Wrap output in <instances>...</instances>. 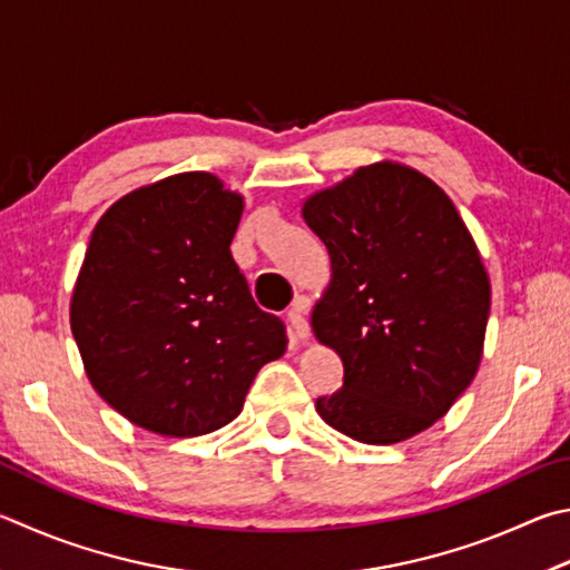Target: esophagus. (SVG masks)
<instances>
[{
  "label": "esophagus",
  "instance_id": "obj_1",
  "mask_svg": "<svg viewBox=\"0 0 570 570\" xmlns=\"http://www.w3.org/2000/svg\"><path fill=\"white\" fill-rule=\"evenodd\" d=\"M304 314H306V302L304 298H296L294 306L288 308V314H286L288 331H292V336L296 341H306L308 334H312V328H308V321L304 318Z\"/></svg>",
  "mask_w": 570,
  "mask_h": 570
}]
</instances>
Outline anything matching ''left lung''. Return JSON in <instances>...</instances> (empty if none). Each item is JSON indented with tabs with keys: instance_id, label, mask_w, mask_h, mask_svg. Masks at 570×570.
<instances>
[{
	"instance_id": "1",
	"label": "left lung",
	"mask_w": 570,
	"mask_h": 570,
	"mask_svg": "<svg viewBox=\"0 0 570 570\" xmlns=\"http://www.w3.org/2000/svg\"><path fill=\"white\" fill-rule=\"evenodd\" d=\"M302 216L331 258L312 312L344 386L316 411L348 439L389 446L446 416L479 371L491 284L456 206L399 161L358 167Z\"/></svg>"
}]
</instances>
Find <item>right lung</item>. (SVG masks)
Wrapping results in <instances>:
<instances>
[{
  "instance_id": "add662e5",
  "label": "right lung",
  "mask_w": 570,
  "mask_h": 570,
  "mask_svg": "<svg viewBox=\"0 0 570 570\" xmlns=\"http://www.w3.org/2000/svg\"><path fill=\"white\" fill-rule=\"evenodd\" d=\"M244 196L184 171L97 222L69 321L91 386L134 426L204 436L239 416L258 368L286 351L229 252Z\"/></svg>"
}]
</instances>
